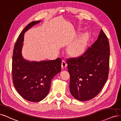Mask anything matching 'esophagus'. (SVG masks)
I'll list each match as a JSON object with an SVG mask.
<instances>
[{
  "instance_id": "obj_1",
  "label": "esophagus",
  "mask_w": 121,
  "mask_h": 121,
  "mask_svg": "<svg viewBox=\"0 0 121 121\" xmlns=\"http://www.w3.org/2000/svg\"><path fill=\"white\" fill-rule=\"evenodd\" d=\"M67 67V63H66V62L65 60H63L62 61V63H61V67L62 69H64L66 68V67Z\"/></svg>"
}]
</instances>
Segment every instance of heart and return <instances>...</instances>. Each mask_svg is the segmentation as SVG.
<instances>
[{
  "label": "heart",
  "instance_id": "1",
  "mask_svg": "<svg viewBox=\"0 0 121 121\" xmlns=\"http://www.w3.org/2000/svg\"><path fill=\"white\" fill-rule=\"evenodd\" d=\"M89 36L87 33L80 35L77 39L70 45L69 51L73 56H79L83 54L87 47Z\"/></svg>",
  "mask_w": 121,
  "mask_h": 121
}]
</instances>
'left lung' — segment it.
<instances>
[{
	"label": "left lung",
	"instance_id": "left-lung-1",
	"mask_svg": "<svg viewBox=\"0 0 121 121\" xmlns=\"http://www.w3.org/2000/svg\"><path fill=\"white\" fill-rule=\"evenodd\" d=\"M109 60L110 45L101 30L96 41L82 56L67 60L69 90L75 99L83 102L99 94L108 79Z\"/></svg>",
	"mask_w": 121,
	"mask_h": 121
}]
</instances>
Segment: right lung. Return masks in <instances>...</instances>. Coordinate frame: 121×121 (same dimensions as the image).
<instances>
[{
  "label": "right lung",
  "instance_id": "add662e5",
  "mask_svg": "<svg viewBox=\"0 0 121 121\" xmlns=\"http://www.w3.org/2000/svg\"><path fill=\"white\" fill-rule=\"evenodd\" d=\"M41 21L30 22L22 30L13 52L12 72L14 87L23 98L39 102L47 96L51 80L61 71V59L40 61H29L22 55L25 33Z\"/></svg>",
  "mask_w": 121,
  "mask_h": 121
}]
</instances>
